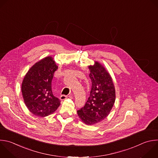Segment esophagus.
Returning <instances> with one entry per match:
<instances>
[{
    "mask_svg": "<svg viewBox=\"0 0 158 158\" xmlns=\"http://www.w3.org/2000/svg\"><path fill=\"white\" fill-rule=\"evenodd\" d=\"M71 97H72V96H67V95H62L60 97V99H61V100H65V99L68 98H72Z\"/></svg>",
    "mask_w": 158,
    "mask_h": 158,
    "instance_id": "esophagus-1",
    "label": "esophagus"
}]
</instances>
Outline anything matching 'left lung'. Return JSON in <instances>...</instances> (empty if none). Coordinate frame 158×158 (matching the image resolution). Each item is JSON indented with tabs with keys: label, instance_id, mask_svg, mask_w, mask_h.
<instances>
[{
	"label": "left lung",
	"instance_id": "obj_1",
	"mask_svg": "<svg viewBox=\"0 0 158 158\" xmlns=\"http://www.w3.org/2000/svg\"><path fill=\"white\" fill-rule=\"evenodd\" d=\"M89 69L92 81L90 96L84 107L77 112L82 122L91 125L109 115L115 101V89L111 76L101 64L95 61Z\"/></svg>",
	"mask_w": 158,
	"mask_h": 158
}]
</instances>
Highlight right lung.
I'll return each mask as SVG.
<instances>
[{
  "mask_svg": "<svg viewBox=\"0 0 158 158\" xmlns=\"http://www.w3.org/2000/svg\"><path fill=\"white\" fill-rule=\"evenodd\" d=\"M58 67L51 56L36 63L28 70L22 84L27 107L34 115L44 117L54 113L61 100L52 94L51 82Z\"/></svg>",
  "mask_w": 158,
  "mask_h": 158,
  "instance_id": "obj_1",
  "label": "right lung"
}]
</instances>
